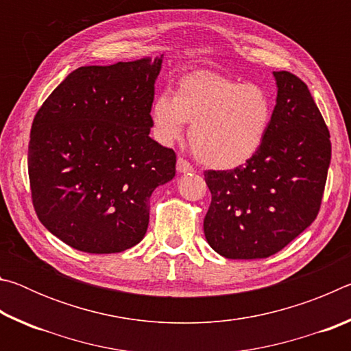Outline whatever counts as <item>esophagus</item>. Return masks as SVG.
<instances>
[{"instance_id": "1", "label": "esophagus", "mask_w": 351, "mask_h": 351, "mask_svg": "<svg viewBox=\"0 0 351 351\" xmlns=\"http://www.w3.org/2000/svg\"><path fill=\"white\" fill-rule=\"evenodd\" d=\"M176 170L180 171V173H190V171H193V165L190 164L189 161H186L184 158H178L176 161Z\"/></svg>"}]
</instances>
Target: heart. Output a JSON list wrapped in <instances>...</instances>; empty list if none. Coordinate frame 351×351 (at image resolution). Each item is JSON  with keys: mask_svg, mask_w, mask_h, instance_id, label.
<instances>
[{"mask_svg": "<svg viewBox=\"0 0 351 351\" xmlns=\"http://www.w3.org/2000/svg\"><path fill=\"white\" fill-rule=\"evenodd\" d=\"M272 100L255 83H241L213 73L182 77L176 93L161 91L153 99V133L170 145L192 123L189 141L207 167L228 170L252 159L268 136Z\"/></svg>", "mask_w": 351, "mask_h": 351, "instance_id": "heart-1", "label": "heart"}]
</instances>
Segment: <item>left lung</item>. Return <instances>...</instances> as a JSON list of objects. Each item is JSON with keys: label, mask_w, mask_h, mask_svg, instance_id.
<instances>
[{"label": "left lung", "mask_w": 351, "mask_h": 351, "mask_svg": "<svg viewBox=\"0 0 351 351\" xmlns=\"http://www.w3.org/2000/svg\"><path fill=\"white\" fill-rule=\"evenodd\" d=\"M277 100L268 136L246 165L206 170L212 193L204 235L226 258L276 254L316 219L331 159L330 132L308 86L276 71Z\"/></svg>", "instance_id": "1"}]
</instances>
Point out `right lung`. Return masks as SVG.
<instances>
[{
  "mask_svg": "<svg viewBox=\"0 0 351 351\" xmlns=\"http://www.w3.org/2000/svg\"><path fill=\"white\" fill-rule=\"evenodd\" d=\"M162 56L71 73L40 106L27 152L41 224L77 251L114 254L144 239L150 197L176 154L150 136Z\"/></svg>",
  "mask_w": 351,
  "mask_h": 351,
  "instance_id": "add662e5",
  "label": "right lung"
}]
</instances>
